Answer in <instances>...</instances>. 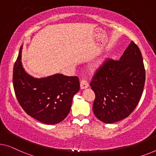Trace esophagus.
<instances>
[{
  "label": "esophagus",
  "mask_w": 156,
  "mask_h": 156,
  "mask_svg": "<svg viewBox=\"0 0 156 156\" xmlns=\"http://www.w3.org/2000/svg\"><path fill=\"white\" fill-rule=\"evenodd\" d=\"M89 87V84H88V83L87 81L85 80H83L82 81L80 82V89L81 90H83V89H85V88H87Z\"/></svg>",
  "instance_id": "1"
}]
</instances>
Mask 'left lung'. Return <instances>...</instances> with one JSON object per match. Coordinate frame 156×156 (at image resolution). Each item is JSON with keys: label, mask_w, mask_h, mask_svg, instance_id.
Segmentation results:
<instances>
[{"label": "left lung", "mask_w": 156, "mask_h": 156, "mask_svg": "<svg viewBox=\"0 0 156 156\" xmlns=\"http://www.w3.org/2000/svg\"><path fill=\"white\" fill-rule=\"evenodd\" d=\"M144 83L142 56L132 41L119 60H104L93 76L90 86L95 93V116L105 123L127 118L137 106Z\"/></svg>", "instance_id": "obj_1"}]
</instances>
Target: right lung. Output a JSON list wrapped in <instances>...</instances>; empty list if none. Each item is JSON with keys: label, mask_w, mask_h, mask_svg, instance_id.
<instances>
[{"label": "right lung", "mask_w": 156, "mask_h": 156, "mask_svg": "<svg viewBox=\"0 0 156 156\" xmlns=\"http://www.w3.org/2000/svg\"><path fill=\"white\" fill-rule=\"evenodd\" d=\"M22 48L13 69V86L19 103L28 115L38 121L57 124L70 111L73 97L80 90L79 79L61 73L34 77L23 67Z\"/></svg>", "instance_id": "right-lung-1"}]
</instances>
